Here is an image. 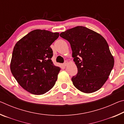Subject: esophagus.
Segmentation results:
<instances>
[{
	"instance_id": "obj_1",
	"label": "esophagus",
	"mask_w": 124,
	"mask_h": 124,
	"mask_svg": "<svg viewBox=\"0 0 124 124\" xmlns=\"http://www.w3.org/2000/svg\"><path fill=\"white\" fill-rule=\"evenodd\" d=\"M67 64H68V62L67 61H65L64 62V63H63V65H64V66H66L67 65Z\"/></svg>"
}]
</instances>
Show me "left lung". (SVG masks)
Here are the masks:
<instances>
[{"mask_svg": "<svg viewBox=\"0 0 124 124\" xmlns=\"http://www.w3.org/2000/svg\"><path fill=\"white\" fill-rule=\"evenodd\" d=\"M60 35L72 48L78 68L77 74L72 78L74 86L85 93L100 89L114 64L107 42L101 35L83 26L68 29Z\"/></svg>", "mask_w": 124, "mask_h": 124, "instance_id": "1", "label": "left lung"}]
</instances>
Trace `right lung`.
I'll use <instances>...</instances> for the list:
<instances>
[{"label": "right lung", "instance_id": "right-lung-1", "mask_svg": "<svg viewBox=\"0 0 124 124\" xmlns=\"http://www.w3.org/2000/svg\"><path fill=\"white\" fill-rule=\"evenodd\" d=\"M58 33L35 29L16 44L10 70L18 83L34 95H42L53 87L61 69L51 60L52 43Z\"/></svg>", "mask_w": 124, "mask_h": 124}]
</instances>
